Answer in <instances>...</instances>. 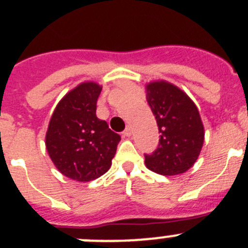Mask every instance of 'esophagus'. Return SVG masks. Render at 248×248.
Masks as SVG:
<instances>
[{
    "mask_svg": "<svg viewBox=\"0 0 248 248\" xmlns=\"http://www.w3.org/2000/svg\"><path fill=\"white\" fill-rule=\"evenodd\" d=\"M122 135H124V137H129V136L132 135V128H131V126H127L126 129H124V131L122 132Z\"/></svg>",
    "mask_w": 248,
    "mask_h": 248,
    "instance_id": "obj_1",
    "label": "esophagus"
}]
</instances>
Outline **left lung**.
I'll use <instances>...</instances> for the list:
<instances>
[{
	"instance_id": "obj_1",
	"label": "left lung",
	"mask_w": 248,
	"mask_h": 248,
	"mask_svg": "<svg viewBox=\"0 0 248 248\" xmlns=\"http://www.w3.org/2000/svg\"><path fill=\"white\" fill-rule=\"evenodd\" d=\"M147 101L155 116L160 140L145 166L164 176L184 173L198 159L204 142V127L197 106L186 93L165 80L147 84Z\"/></svg>"
}]
</instances>
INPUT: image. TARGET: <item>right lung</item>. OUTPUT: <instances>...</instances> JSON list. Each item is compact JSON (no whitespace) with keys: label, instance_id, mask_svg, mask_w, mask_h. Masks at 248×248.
Returning a JSON list of instances; mask_svg holds the SVG:
<instances>
[{"label":"right lung","instance_id":"add662e5","mask_svg":"<svg viewBox=\"0 0 248 248\" xmlns=\"http://www.w3.org/2000/svg\"><path fill=\"white\" fill-rule=\"evenodd\" d=\"M101 87L84 82L68 92L55 108L45 144L57 170L68 179L87 182L100 177L111 166L120 135L96 117Z\"/></svg>","mask_w":248,"mask_h":248}]
</instances>
